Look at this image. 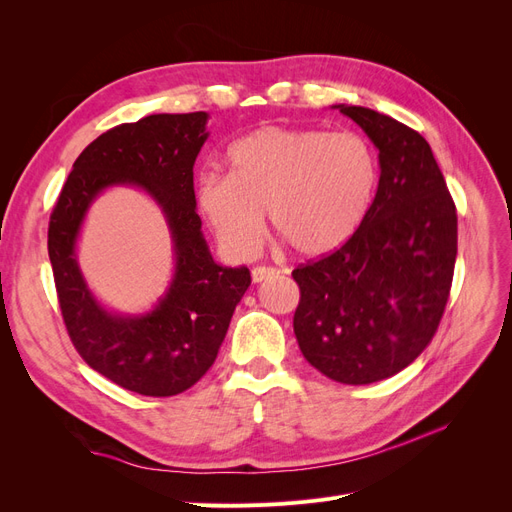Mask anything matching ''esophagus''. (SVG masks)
Wrapping results in <instances>:
<instances>
[{
    "mask_svg": "<svg viewBox=\"0 0 512 512\" xmlns=\"http://www.w3.org/2000/svg\"><path fill=\"white\" fill-rule=\"evenodd\" d=\"M275 273H280L275 267H265V265H262V267H254V269H252V280H254V284H258V282H262V280H267V277H273Z\"/></svg>",
    "mask_w": 512,
    "mask_h": 512,
    "instance_id": "obj_1",
    "label": "esophagus"
}]
</instances>
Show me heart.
<instances>
[{"label":"heart","mask_w":512,"mask_h":512,"mask_svg":"<svg viewBox=\"0 0 512 512\" xmlns=\"http://www.w3.org/2000/svg\"><path fill=\"white\" fill-rule=\"evenodd\" d=\"M230 173L203 170L198 211L232 258H252L265 235L303 256L344 245L361 226L378 181L376 153L356 132L267 126L228 149Z\"/></svg>","instance_id":"b5f03b06"}]
</instances>
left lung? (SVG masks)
<instances>
[{
  "mask_svg": "<svg viewBox=\"0 0 512 512\" xmlns=\"http://www.w3.org/2000/svg\"><path fill=\"white\" fill-rule=\"evenodd\" d=\"M378 147L380 181L361 226L339 250L292 271L294 335L309 365L342 384L395 376L438 331L457 258V209L416 130L339 104Z\"/></svg>",
  "mask_w": 512,
  "mask_h": 512,
  "instance_id": "1",
  "label": "left lung"
}]
</instances>
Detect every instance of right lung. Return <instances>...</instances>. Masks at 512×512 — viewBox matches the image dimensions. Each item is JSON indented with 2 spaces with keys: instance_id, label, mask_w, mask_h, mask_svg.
<instances>
[{
  "instance_id": "add662e5",
  "label": "right lung",
  "mask_w": 512,
  "mask_h": 512,
  "mask_svg": "<svg viewBox=\"0 0 512 512\" xmlns=\"http://www.w3.org/2000/svg\"><path fill=\"white\" fill-rule=\"evenodd\" d=\"M209 115H149L104 132L76 158L49 222V258L61 316L83 361L121 389L147 397L188 391L207 374L237 303L247 267L213 260L200 230L194 162ZM111 184H136L161 205L174 237L176 275L143 317L106 313L88 292L73 247L88 205Z\"/></svg>"
}]
</instances>
